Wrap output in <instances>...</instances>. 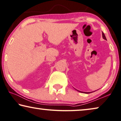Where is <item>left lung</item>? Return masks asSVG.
<instances>
[{
    "mask_svg": "<svg viewBox=\"0 0 121 121\" xmlns=\"http://www.w3.org/2000/svg\"><path fill=\"white\" fill-rule=\"evenodd\" d=\"M102 36H103V39H105V40H107V39H106L105 36V35H104V34L103 32H102ZM77 91H79V92H82V93H90L91 92H84L80 91H79V90H77Z\"/></svg>",
    "mask_w": 121,
    "mask_h": 121,
    "instance_id": "obj_1",
    "label": "left lung"
}]
</instances>
